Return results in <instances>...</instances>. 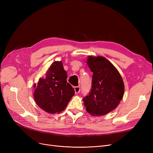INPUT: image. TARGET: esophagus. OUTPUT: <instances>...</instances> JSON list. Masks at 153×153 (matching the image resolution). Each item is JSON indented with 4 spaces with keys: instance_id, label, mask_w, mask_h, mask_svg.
<instances>
[{
    "instance_id": "esophagus-1",
    "label": "esophagus",
    "mask_w": 153,
    "mask_h": 153,
    "mask_svg": "<svg viewBox=\"0 0 153 153\" xmlns=\"http://www.w3.org/2000/svg\"><path fill=\"white\" fill-rule=\"evenodd\" d=\"M80 91H81V87H80L79 86H76V87H74V91H75V93H76V94L79 93Z\"/></svg>"
}]
</instances>
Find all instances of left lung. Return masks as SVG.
Wrapping results in <instances>:
<instances>
[{
  "label": "left lung",
  "instance_id": "obj_1",
  "mask_svg": "<svg viewBox=\"0 0 153 153\" xmlns=\"http://www.w3.org/2000/svg\"><path fill=\"white\" fill-rule=\"evenodd\" d=\"M87 63L93 72L92 88L83 98L88 113L104 115L119 105L124 94V84L119 72L103 56H89Z\"/></svg>",
  "mask_w": 153,
  "mask_h": 153
}]
</instances>
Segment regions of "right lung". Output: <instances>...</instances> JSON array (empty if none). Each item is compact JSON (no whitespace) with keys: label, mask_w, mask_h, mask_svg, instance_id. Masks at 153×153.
<instances>
[{"label":"right lung","mask_w":153,"mask_h":153,"mask_svg":"<svg viewBox=\"0 0 153 153\" xmlns=\"http://www.w3.org/2000/svg\"><path fill=\"white\" fill-rule=\"evenodd\" d=\"M45 75L39 79L36 86L34 85V99L48 113H60L74 95V89L67 82V72L61 61L53 62Z\"/></svg>","instance_id":"obj_1"}]
</instances>
